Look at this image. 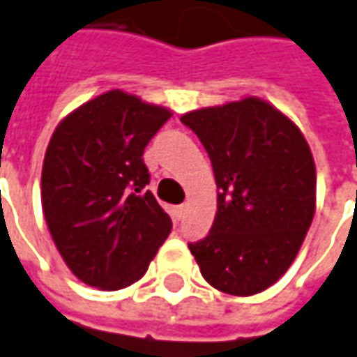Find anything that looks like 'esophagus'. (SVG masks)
Listing matches in <instances>:
<instances>
[{"label": "esophagus", "mask_w": 357, "mask_h": 357, "mask_svg": "<svg viewBox=\"0 0 357 357\" xmlns=\"http://www.w3.org/2000/svg\"><path fill=\"white\" fill-rule=\"evenodd\" d=\"M185 211H188V205H178L176 207V220H183V217H185Z\"/></svg>", "instance_id": "34e87169"}]
</instances>
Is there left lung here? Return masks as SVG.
<instances>
[{
  "mask_svg": "<svg viewBox=\"0 0 357 357\" xmlns=\"http://www.w3.org/2000/svg\"><path fill=\"white\" fill-rule=\"evenodd\" d=\"M211 158L217 215L209 234L189 242L215 289L248 297L289 270L311 227L317 172L299 127L258 97L181 117Z\"/></svg>",
  "mask_w": 357,
  "mask_h": 357,
  "instance_id": "1",
  "label": "left lung"
}]
</instances>
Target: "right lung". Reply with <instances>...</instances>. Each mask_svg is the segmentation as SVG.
Listing matches in <instances>:
<instances>
[{
    "label": "right lung",
    "instance_id": "obj_1",
    "mask_svg": "<svg viewBox=\"0 0 357 357\" xmlns=\"http://www.w3.org/2000/svg\"><path fill=\"white\" fill-rule=\"evenodd\" d=\"M172 117L111 89L72 111L54 130L40 197L60 256L77 280L103 291L138 281L172 230L150 183L144 148Z\"/></svg>",
    "mask_w": 357,
    "mask_h": 357
}]
</instances>
